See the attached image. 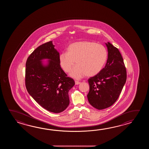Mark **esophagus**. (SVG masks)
<instances>
[{
	"label": "esophagus",
	"mask_w": 149,
	"mask_h": 149,
	"mask_svg": "<svg viewBox=\"0 0 149 149\" xmlns=\"http://www.w3.org/2000/svg\"><path fill=\"white\" fill-rule=\"evenodd\" d=\"M80 82H79L78 81H75V84L76 85H79V84H80Z\"/></svg>",
	"instance_id": "esophagus-1"
}]
</instances>
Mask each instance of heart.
Returning a JSON list of instances; mask_svg holds the SVG:
<instances>
[{"instance_id":"b5f03b06","label":"heart","mask_w":149,"mask_h":149,"mask_svg":"<svg viewBox=\"0 0 149 149\" xmlns=\"http://www.w3.org/2000/svg\"><path fill=\"white\" fill-rule=\"evenodd\" d=\"M108 58V52L102 45L91 41H79L70 44L67 52L59 55L61 67L65 72H70L75 79H80L86 75L92 77L100 73Z\"/></svg>"}]
</instances>
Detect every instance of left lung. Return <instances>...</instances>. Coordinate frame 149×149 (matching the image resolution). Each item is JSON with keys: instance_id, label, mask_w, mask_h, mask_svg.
<instances>
[{"instance_id": "8db88e82", "label": "left lung", "mask_w": 149, "mask_h": 149, "mask_svg": "<svg viewBox=\"0 0 149 149\" xmlns=\"http://www.w3.org/2000/svg\"><path fill=\"white\" fill-rule=\"evenodd\" d=\"M107 63L100 73L88 80L89 103L102 110L111 107L117 100L126 81V69L117 48L108 42Z\"/></svg>"}]
</instances>
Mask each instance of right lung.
Wrapping results in <instances>:
<instances>
[{"label":"right lung","mask_w":149,"mask_h":149,"mask_svg":"<svg viewBox=\"0 0 149 149\" xmlns=\"http://www.w3.org/2000/svg\"><path fill=\"white\" fill-rule=\"evenodd\" d=\"M52 41L39 46L29 56L25 64V87L32 97L48 111L60 113L67 109L68 93L74 85L61 68L60 54ZM48 59L44 65L41 61Z\"/></svg>","instance_id":"1"}]
</instances>
